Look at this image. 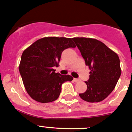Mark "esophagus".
<instances>
[{
	"label": "esophagus",
	"instance_id": "obj_1",
	"mask_svg": "<svg viewBox=\"0 0 132 132\" xmlns=\"http://www.w3.org/2000/svg\"><path fill=\"white\" fill-rule=\"evenodd\" d=\"M73 80H74V82H78L80 81V80L78 79V78H73Z\"/></svg>",
	"mask_w": 132,
	"mask_h": 132
}]
</instances>
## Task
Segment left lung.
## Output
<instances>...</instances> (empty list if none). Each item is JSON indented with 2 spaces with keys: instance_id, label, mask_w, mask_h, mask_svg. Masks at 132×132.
<instances>
[{
  "instance_id": "left-lung-1",
  "label": "left lung",
  "mask_w": 132,
  "mask_h": 132,
  "mask_svg": "<svg viewBox=\"0 0 132 132\" xmlns=\"http://www.w3.org/2000/svg\"><path fill=\"white\" fill-rule=\"evenodd\" d=\"M86 66L91 70L89 78L85 82L87 90L79 94L86 102L103 100L112 92L121 73L118 54L96 39L73 38Z\"/></svg>"
}]
</instances>
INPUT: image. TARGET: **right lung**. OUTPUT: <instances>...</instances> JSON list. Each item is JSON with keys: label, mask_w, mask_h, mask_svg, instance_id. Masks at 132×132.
Masks as SVG:
<instances>
[{"label": "right lung", "mask_w": 132, "mask_h": 132, "mask_svg": "<svg viewBox=\"0 0 132 132\" xmlns=\"http://www.w3.org/2000/svg\"><path fill=\"white\" fill-rule=\"evenodd\" d=\"M72 39L59 37L41 38L29 46L22 53L19 65L20 73L29 95L36 102L49 103L56 100L61 86L71 81V76L55 73L62 51L75 48Z\"/></svg>", "instance_id": "right-lung-1"}]
</instances>
